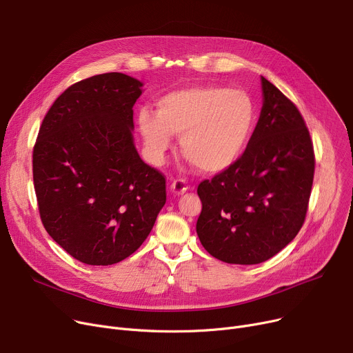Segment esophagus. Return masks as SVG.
<instances>
[{"instance_id":"obj_1","label":"esophagus","mask_w":353,"mask_h":353,"mask_svg":"<svg viewBox=\"0 0 353 353\" xmlns=\"http://www.w3.org/2000/svg\"><path fill=\"white\" fill-rule=\"evenodd\" d=\"M187 189H189V185H187L185 180H183V179H176V180H173L172 184H170L172 193H173V194H177V196L185 193Z\"/></svg>"}]
</instances>
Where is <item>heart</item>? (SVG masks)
Segmentation results:
<instances>
[{"instance_id":"obj_1","label":"heart","mask_w":353,"mask_h":353,"mask_svg":"<svg viewBox=\"0 0 353 353\" xmlns=\"http://www.w3.org/2000/svg\"><path fill=\"white\" fill-rule=\"evenodd\" d=\"M140 134L152 163L161 164L180 137L183 154L204 173H221L248 148L256 125V106L245 90L223 85H196L161 95L156 113L142 109Z\"/></svg>"}]
</instances>
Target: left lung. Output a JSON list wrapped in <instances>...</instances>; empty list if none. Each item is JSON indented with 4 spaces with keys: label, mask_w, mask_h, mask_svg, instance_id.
I'll return each instance as SVG.
<instances>
[{
    "label": "left lung",
    "mask_w": 353,
    "mask_h": 353,
    "mask_svg": "<svg viewBox=\"0 0 353 353\" xmlns=\"http://www.w3.org/2000/svg\"><path fill=\"white\" fill-rule=\"evenodd\" d=\"M261 83V114L243 157L197 187L200 243L228 264H260L287 247L312 189L315 154L303 117L264 77Z\"/></svg>",
    "instance_id": "obj_1"
}]
</instances>
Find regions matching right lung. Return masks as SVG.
Wrapping results in <instances>:
<instances>
[{"instance_id": "right-lung-1", "label": "right lung", "mask_w": 353, "mask_h": 353, "mask_svg": "<svg viewBox=\"0 0 353 353\" xmlns=\"http://www.w3.org/2000/svg\"><path fill=\"white\" fill-rule=\"evenodd\" d=\"M142 86L119 72L77 82L39 128L32 153L39 216L54 241L83 264L125 260L166 203V179L133 143Z\"/></svg>"}]
</instances>
